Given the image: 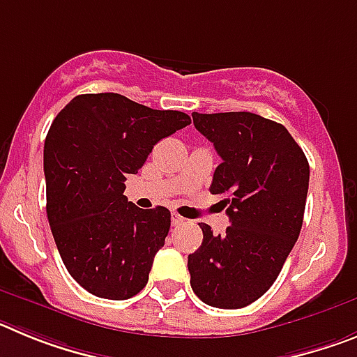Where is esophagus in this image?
<instances>
[{
	"instance_id": "esophagus-1",
	"label": "esophagus",
	"mask_w": 357,
	"mask_h": 357,
	"mask_svg": "<svg viewBox=\"0 0 357 357\" xmlns=\"http://www.w3.org/2000/svg\"><path fill=\"white\" fill-rule=\"evenodd\" d=\"M185 222V218H182V216H178V214H172V223L175 227H178V225H182V223Z\"/></svg>"
}]
</instances>
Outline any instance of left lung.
I'll return each instance as SVG.
<instances>
[{"label":"left lung","mask_w":357,"mask_h":357,"mask_svg":"<svg viewBox=\"0 0 357 357\" xmlns=\"http://www.w3.org/2000/svg\"><path fill=\"white\" fill-rule=\"evenodd\" d=\"M222 164L209 191L222 195L230 227L189 254L191 288L207 305L239 309L270 289L298 239L309 188L304 151L280 123L252 112H193Z\"/></svg>","instance_id":"obj_1"}]
</instances>
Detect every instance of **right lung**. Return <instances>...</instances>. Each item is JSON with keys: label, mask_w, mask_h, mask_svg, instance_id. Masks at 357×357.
<instances>
[{"label": "right lung", "mask_w": 357, "mask_h": 357, "mask_svg": "<svg viewBox=\"0 0 357 357\" xmlns=\"http://www.w3.org/2000/svg\"><path fill=\"white\" fill-rule=\"evenodd\" d=\"M189 123L184 112L116 93L80 94L53 119L44 143L46 213L69 275L93 295L127 301L146 286L172 214L128 202L125 175Z\"/></svg>", "instance_id": "obj_1"}]
</instances>
